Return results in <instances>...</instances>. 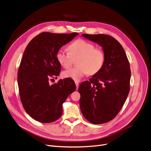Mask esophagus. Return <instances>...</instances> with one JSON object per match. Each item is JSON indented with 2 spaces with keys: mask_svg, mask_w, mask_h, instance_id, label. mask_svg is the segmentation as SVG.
<instances>
[{
  "mask_svg": "<svg viewBox=\"0 0 151 151\" xmlns=\"http://www.w3.org/2000/svg\"><path fill=\"white\" fill-rule=\"evenodd\" d=\"M75 83H76V88L77 89H78V88H79V82L76 81Z\"/></svg>",
  "mask_w": 151,
  "mask_h": 151,
  "instance_id": "esophagus-1",
  "label": "esophagus"
}]
</instances>
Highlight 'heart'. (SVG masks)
Masks as SVG:
<instances>
[{
    "label": "heart",
    "instance_id": "b5f03b06",
    "mask_svg": "<svg viewBox=\"0 0 151 151\" xmlns=\"http://www.w3.org/2000/svg\"><path fill=\"white\" fill-rule=\"evenodd\" d=\"M68 51L61 48L56 55L58 62L63 68H69L72 64V57H79L77 66L62 72L64 78H70L76 81H80L88 74H93L101 69L105 62V54L103 50L95 48L88 41L79 39L69 45Z\"/></svg>",
    "mask_w": 151,
    "mask_h": 151
}]
</instances>
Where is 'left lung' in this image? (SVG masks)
<instances>
[{
	"mask_svg": "<svg viewBox=\"0 0 151 151\" xmlns=\"http://www.w3.org/2000/svg\"><path fill=\"white\" fill-rule=\"evenodd\" d=\"M82 36L96 43L105 54L101 69L89 81L82 83L81 110L87 120L102 124L113 120L124 104L130 91L131 72L125 50L116 40L107 35Z\"/></svg>",
	"mask_w": 151,
	"mask_h": 151,
	"instance_id": "8db88e82",
	"label": "left lung"
}]
</instances>
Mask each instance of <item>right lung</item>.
Instances as JSON below:
<instances>
[{"label": "right lung", "instance_id": "1", "mask_svg": "<svg viewBox=\"0 0 151 151\" xmlns=\"http://www.w3.org/2000/svg\"><path fill=\"white\" fill-rule=\"evenodd\" d=\"M77 35L43 32L32 39L25 49L17 83L22 106L36 121L51 123L58 120L63 103L76 89L71 79H60L52 85L49 80L59 76L61 70L56 58L58 50Z\"/></svg>", "mask_w": 151, "mask_h": 151}]
</instances>
